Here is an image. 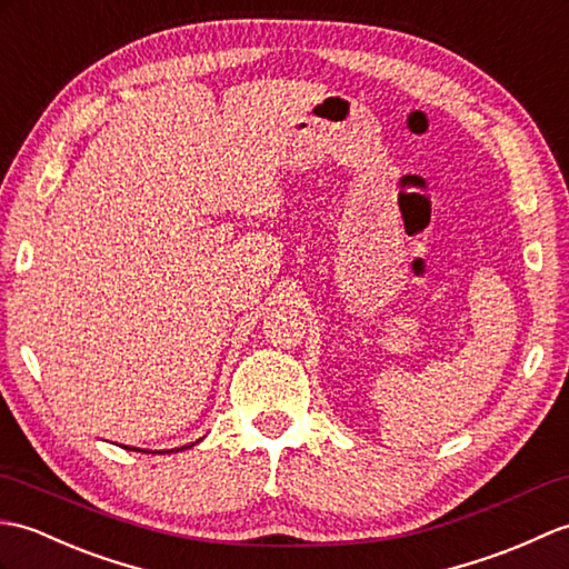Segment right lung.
Segmentation results:
<instances>
[{
    "label": "right lung",
    "instance_id": "add662e5",
    "mask_svg": "<svg viewBox=\"0 0 569 569\" xmlns=\"http://www.w3.org/2000/svg\"><path fill=\"white\" fill-rule=\"evenodd\" d=\"M199 440H197V443H199ZM197 443H189V446H182V448H172V450H143V452H160V456H168V452H180V450H187V448H192ZM131 450H138V448H131Z\"/></svg>",
    "mask_w": 569,
    "mask_h": 569
}]
</instances>
